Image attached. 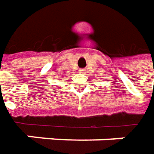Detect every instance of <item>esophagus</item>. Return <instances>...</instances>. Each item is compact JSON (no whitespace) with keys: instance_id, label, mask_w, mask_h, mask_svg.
Listing matches in <instances>:
<instances>
[{"instance_id":"esophagus-1","label":"esophagus","mask_w":154,"mask_h":154,"mask_svg":"<svg viewBox=\"0 0 154 154\" xmlns=\"http://www.w3.org/2000/svg\"><path fill=\"white\" fill-rule=\"evenodd\" d=\"M83 71H84V70H83V69H80V73H83Z\"/></svg>"}]
</instances>
